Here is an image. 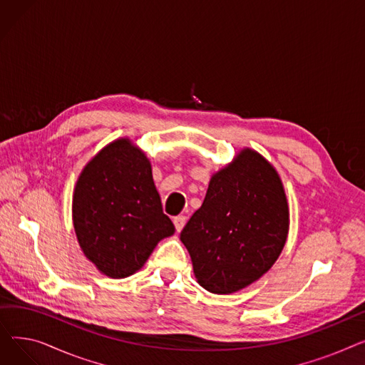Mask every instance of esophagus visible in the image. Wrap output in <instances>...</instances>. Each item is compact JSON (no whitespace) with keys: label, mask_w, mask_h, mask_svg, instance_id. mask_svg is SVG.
<instances>
[{"label":"esophagus","mask_w":365,"mask_h":365,"mask_svg":"<svg viewBox=\"0 0 365 365\" xmlns=\"http://www.w3.org/2000/svg\"><path fill=\"white\" fill-rule=\"evenodd\" d=\"M186 220H187V217H186V216H176L175 219H173V223H175V227H176V231H178V232H180V231H182L183 226H185V223H186Z\"/></svg>","instance_id":"1"}]
</instances>
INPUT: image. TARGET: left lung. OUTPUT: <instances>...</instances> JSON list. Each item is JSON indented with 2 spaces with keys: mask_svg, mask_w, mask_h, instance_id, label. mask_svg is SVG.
Segmentation results:
<instances>
[{
  "mask_svg": "<svg viewBox=\"0 0 365 365\" xmlns=\"http://www.w3.org/2000/svg\"><path fill=\"white\" fill-rule=\"evenodd\" d=\"M289 234V205L275 168L244 149L212 178L202 205L180 240L198 282L229 294L259 279L281 255Z\"/></svg>",
  "mask_w": 365,
  "mask_h": 365,
  "instance_id": "obj_1",
  "label": "left lung"
}]
</instances>
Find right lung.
Here are the masks:
<instances>
[{
    "label": "right lung",
    "instance_id": "right-lung-1",
    "mask_svg": "<svg viewBox=\"0 0 365 365\" xmlns=\"http://www.w3.org/2000/svg\"><path fill=\"white\" fill-rule=\"evenodd\" d=\"M72 217L84 255L110 278H125L175 234L163 213L145 153L127 139L103 148L76 182Z\"/></svg>",
    "mask_w": 365,
    "mask_h": 365
}]
</instances>
